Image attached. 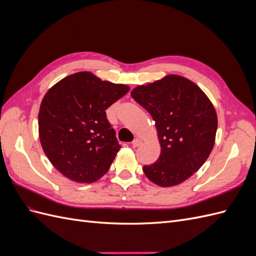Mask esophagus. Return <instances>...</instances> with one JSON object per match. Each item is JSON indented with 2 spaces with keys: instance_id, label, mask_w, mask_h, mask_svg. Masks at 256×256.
I'll list each match as a JSON object with an SVG mask.
<instances>
[{
  "instance_id": "esophagus-1",
  "label": "esophagus",
  "mask_w": 256,
  "mask_h": 256,
  "mask_svg": "<svg viewBox=\"0 0 256 256\" xmlns=\"http://www.w3.org/2000/svg\"><path fill=\"white\" fill-rule=\"evenodd\" d=\"M142 144V140L141 138H134V140L132 141V143H131V145H132V147H138V146H140Z\"/></svg>"
}]
</instances>
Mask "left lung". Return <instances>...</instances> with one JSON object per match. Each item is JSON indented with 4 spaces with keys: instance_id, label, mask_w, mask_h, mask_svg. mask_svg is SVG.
Masks as SVG:
<instances>
[{
    "instance_id": "8db88e82",
    "label": "left lung",
    "mask_w": 256,
    "mask_h": 256,
    "mask_svg": "<svg viewBox=\"0 0 256 256\" xmlns=\"http://www.w3.org/2000/svg\"><path fill=\"white\" fill-rule=\"evenodd\" d=\"M131 97L156 122L161 144L157 162L143 166L146 177L161 187L188 180L214 144L218 120L212 102L198 85L175 74L140 85Z\"/></svg>"
}]
</instances>
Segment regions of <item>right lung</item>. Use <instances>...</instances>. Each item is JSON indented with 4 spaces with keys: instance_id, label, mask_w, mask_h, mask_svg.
<instances>
[{
    "instance_id": "1",
    "label": "right lung",
    "mask_w": 256,
    "mask_h": 256,
    "mask_svg": "<svg viewBox=\"0 0 256 256\" xmlns=\"http://www.w3.org/2000/svg\"><path fill=\"white\" fill-rule=\"evenodd\" d=\"M129 88L90 72L66 76L44 95L38 129L44 154L69 180L92 182L104 175L120 148L106 110Z\"/></svg>"
}]
</instances>
